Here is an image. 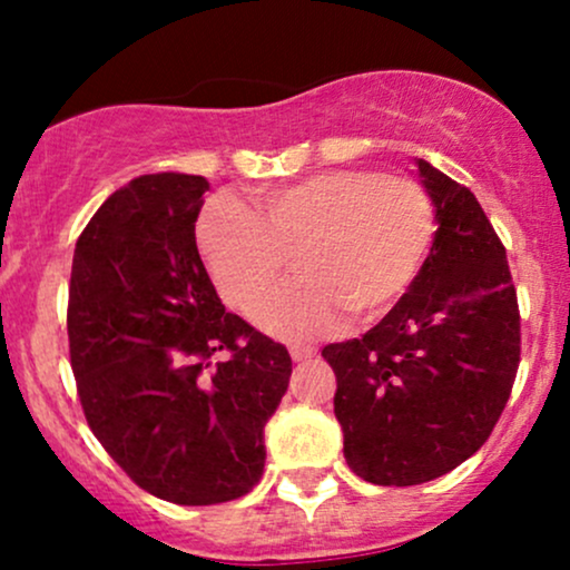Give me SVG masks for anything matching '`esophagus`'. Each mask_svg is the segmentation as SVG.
<instances>
[{
  "label": "esophagus",
  "instance_id": "1",
  "mask_svg": "<svg viewBox=\"0 0 570 570\" xmlns=\"http://www.w3.org/2000/svg\"><path fill=\"white\" fill-rule=\"evenodd\" d=\"M289 353L294 362H311L316 356V348H311V345H292Z\"/></svg>",
  "mask_w": 570,
  "mask_h": 570
}]
</instances>
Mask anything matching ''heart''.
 Masks as SVG:
<instances>
[{
  "label": "heart",
  "instance_id": "heart-1",
  "mask_svg": "<svg viewBox=\"0 0 570 570\" xmlns=\"http://www.w3.org/2000/svg\"><path fill=\"white\" fill-rule=\"evenodd\" d=\"M254 214L214 200L195 238L222 297L252 307L295 254L301 278L261 301L252 318L271 335L311 340L372 322L410 289L436 233L434 200L410 176L318 171L254 193Z\"/></svg>",
  "mask_w": 570,
  "mask_h": 570
}]
</instances>
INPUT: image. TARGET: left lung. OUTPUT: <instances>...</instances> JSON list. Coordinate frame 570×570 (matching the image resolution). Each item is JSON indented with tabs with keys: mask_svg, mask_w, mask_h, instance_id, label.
Instances as JSON below:
<instances>
[{
	"mask_svg": "<svg viewBox=\"0 0 570 570\" xmlns=\"http://www.w3.org/2000/svg\"><path fill=\"white\" fill-rule=\"evenodd\" d=\"M436 208L431 254L364 337L332 343L335 415L353 474L407 488L485 444L520 367V307L507 248L469 187L417 160Z\"/></svg>",
	"mask_w": 570,
	"mask_h": 570,
	"instance_id": "obj_1",
	"label": "left lung"
}]
</instances>
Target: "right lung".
Masks as SVG:
<instances>
[{
	"label": "right lung",
	"mask_w": 570,
	"mask_h": 570,
	"mask_svg": "<svg viewBox=\"0 0 570 570\" xmlns=\"http://www.w3.org/2000/svg\"><path fill=\"white\" fill-rule=\"evenodd\" d=\"M208 181L147 174L104 200L69 281V356L85 421L147 493L240 499L265 469V423L292 356L227 313L195 244Z\"/></svg>",
	"instance_id": "1"
}]
</instances>
